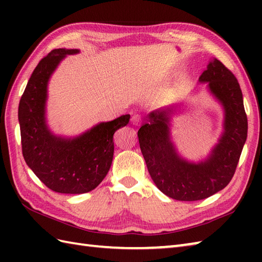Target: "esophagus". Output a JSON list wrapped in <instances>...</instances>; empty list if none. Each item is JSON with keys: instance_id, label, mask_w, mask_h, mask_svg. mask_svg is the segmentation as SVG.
Returning <instances> with one entry per match:
<instances>
[{"instance_id": "1", "label": "esophagus", "mask_w": 262, "mask_h": 262, "mask_svg": "<svg viewBox=\"0 0 262 262\" xmlns=\"http://www.w3.org/2000/svg\"><path fill=\"white\" fill-rule=\"evenodd\" d=\"M132 124L133 125H136V126H140L142 124V117L140 115H134L132 117Z\"/></svg>"}]
</instances>
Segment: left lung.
Instances as JSON below:
<instances>
[{
	"label": "left lung",
	"instance_id": "8db88e82",
	"mask_svg": "<svg viewBox=\"0 0 262 262\" xmlns=\"http://www.w3.org/2000/svg\"><path fill=\"white\" fill-rule=\"evenodd\" d=\"M199 82L208 83L210 93L225 113L224 132L207 160L188 162L177 153L170 137L172 108L153 111L137 133L152 180L166 196L182 202L205 199L229 185L248 135L242 91L234 74L215 58L199 76Z\"/></svg>",
	"mask_w": 262,
	"mask_h": 262
}]
</instances>
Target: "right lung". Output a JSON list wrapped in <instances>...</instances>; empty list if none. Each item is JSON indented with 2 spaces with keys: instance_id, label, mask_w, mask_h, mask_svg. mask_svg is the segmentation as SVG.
<instances>
[{
  "instance_id": "obj_1",
  "label": "right lung",
  "mask_w": 262,
  "mask_h": 262,
  "mask_svg": "<svg viewBox=\"0 0 262 262\" xmlns=\"http://www.w3.org/2000/svg\"><path fill=\"white\" fill-rule=\"evenodd\" d=\"M79 49H54L33 70L19 103L22 154L43 185L59 193L93 190L107 176L114 158V134L129 115L92 127L74 138L55 136L46 124L49 77L66 55Z\"/></svg>"
}]
</instances>
